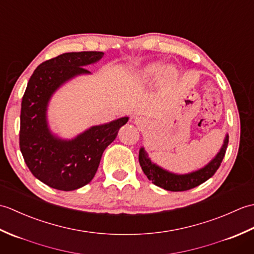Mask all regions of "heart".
I'll return each instance as SVG.
<instances>
[{
    "instance_id": "1",
    "label": "heart",
    "mask_w": 254,
    "mask_h": 254,
    "mask_svg": "<svg viewBox=\"0 0 254 254\" xmlns=\"http://www.w3.org/2000/svg\"><path fill=\"white\" fill-rule=\"evenodd\" d=\"M160 69V66L158 65V64H154V65H150L149 67H147V69H146V73L148 74V75H153V74H155V73H157L158 71Z\"/></svg>"
}]
</instances>
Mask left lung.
Instances as JSON below:
<instances>
[{
	"label": "left lung",
	"instance_id": "left-lung-1",
	"mask_svg": "<svg viewBox=\"0 0 254 254\" xmlns=\"http://www.w3.org/2000/svg\"><path fill=\"white\" fill-rule=\"evenodd\" d=\"M229 137L226 136L224 145L219 153L208 165H206L204 168L199 169L197 171L191 172L188 175H175L171 172L166 171L161 169L160 167L153 164L148 156L145 152L144 148H141L138 155V161L139 165L142 167V170L144 171L145 176L148 178V180L152 181L155 186L160 187L168 191L179 192V191H187L190 189L195 188L203 182L208 180L210 177H213L215 172L219 168L220 164L225 157L226 149H227Z\"/></svg>",
	"mask_w": 254,
	"mask_h": 254
}]
</instances>
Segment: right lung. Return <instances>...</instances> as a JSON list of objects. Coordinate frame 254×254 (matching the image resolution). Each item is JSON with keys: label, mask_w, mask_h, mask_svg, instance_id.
I'll return each instance as SVG.
<instances>
[{"label": "right lung", "mask_w": 254, "mask_h": 254, "mask_svg": "<svg viewBox=\"0 0 254 254\" xmlns=\"http://www.w3.org/2000/svg\"><path fill=\"white\" fill-rule=\"evenodd\" d=\"M102 56L99 51L63 53L42 62L27 84L21 100L19 148L31 174L57 190L73 191L93 180L102 153L128 120L124 117L93 127L72 141L56 137L48 127L46 111L52 94L66 80L89 73L83 66Z\"/></svg>", "instance_id": "obj_1"}]
</instances>
